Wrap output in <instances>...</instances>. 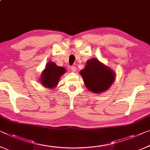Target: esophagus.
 <instances>
[{"mask_svg":"<svg viewBox=\"0 0 150 150\" xmlns=\"http://www.w3.org/2000/svg\"><path fill=\"white\" fill-rule=\"evenodd\" d=\"M70 69H71V71H72V72H75V71H77V68H76L75 66L71 67Z\"/></svg>","mask_w":150,"mask_h":150,"instance_id":"obj_1","label":"esophagus"}]
</instances>
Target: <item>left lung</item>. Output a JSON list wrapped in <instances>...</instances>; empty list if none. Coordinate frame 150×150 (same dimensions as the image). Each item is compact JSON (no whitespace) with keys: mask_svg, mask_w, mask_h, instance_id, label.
<instances>
[{"mask_svg":"<svg viewBox=\"0 0 150 150\" xmlns=\"http://www.w3.org/2000/svg\"><path fill=\"white\" fill-rule=\"evenodd\" d=\"M80 75L88 90L96 94L108 90L116 77L115 71L96 58L87 61L86 66L80 71Z\"/></svg>","mask_w":150,"mask_h":150,"instance_id":"left-lung-1","label":"left lung"}]
</instances>
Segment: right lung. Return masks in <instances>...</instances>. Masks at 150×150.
Instances as JSON below:
<instances>
[{"mask_svg":"<svg viewBox=\"0 0 150 150\" xmlns=\"http://www.w3.org/2000/svg\"><path fill=\"white\" fill-rule=\"evenodd\" d=\"M65 72L64 67L57 65L54 62L49 61L40 75V83L46 88H54L59 83L60 77Z\"/></svg>","mask_w":150,"mask_h":150,"instance_id":"1","label":"right lung"}]
</instances>
